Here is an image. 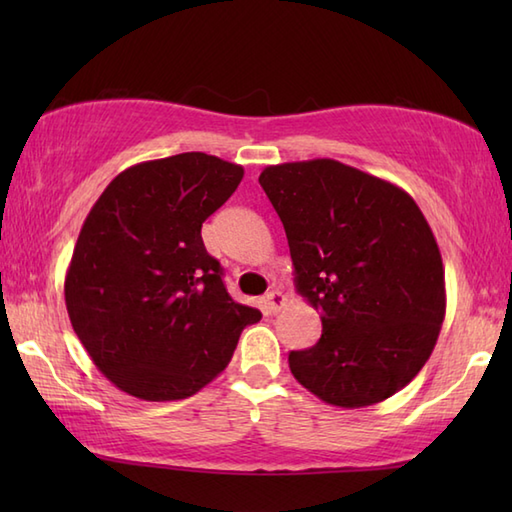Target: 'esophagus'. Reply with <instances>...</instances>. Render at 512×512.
Segmentation results:
<instances>
[{
  "label": "esophagus",
  "mask_w": 512,
  "mask_h": 512,
  "mask_svg": "<svg viewBox=\"0 0 512 512\" xmlns=\"http://www.w3.org/2000/svg\"><path fill=\"white\" fill-rule=\"evenodd\" d=\"M264 301H266V306H268L270 312H277L286 303V297H284V292H281V290H270Z\"/></svg>",
  "instance_id": "esophagus-1"
}]
</instances>
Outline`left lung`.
I'll return each instance as SVG.
<instances>
[{
  "mask_svg": "<svg viewBox=\"0 0 512 512\" xmlns=\"http://www.w3.org/2000/svg\"><path fill=\"white\" fill-rule=\"evenodd\" d=\"M288 237L295 286L321 312L290 372L328 405L358 409L409 385L436 347L447 310L440 248L396 184L317 158L259 176Z\"/></svg>",
  "mask_w": 512,
  "mask_h": 512,
  "instance_id": "obj_1",
  "label": "left lung"
}]
</instances>
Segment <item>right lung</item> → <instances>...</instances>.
<instances>
[{
    "label": "right lung",
    "instance_id": "obj_1",
    "mask_svg": "<svg viewBox=\"0 0 512 512\" xmlns=\"http://www.w3.org/2000/svg\"><path fill=\"white\" fill-rule=\"evenodd\" d=\"M244 169L202 151L140 162L96 200L65 275L72 328L105 378L151 402L193 396L262 312L231 299L202 222Z\"/></svg>",
    "mask_w": 512,
    "mask_h": 512
}]
</instances>
